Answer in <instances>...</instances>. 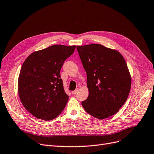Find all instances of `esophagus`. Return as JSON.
<instances>
[{
    "instance_id": "obj_1",
    "label": "esophagus",
    "mask_w": 154,
    "mask_h": 154,
    "mask_svg": "<svg viewBox=\"0 0 154 154\" xmlns=\"http://www.w3.org/2000/svg\"><path fill=\"white\" fill-rule=\"evenodd\" d=\"M79 89L77 88V89H76V90H74V91H72V95H75V94H76L78 91H79Z\"/></svg>"
}]
</instances>
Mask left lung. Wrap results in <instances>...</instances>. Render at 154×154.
I'll return each mask as SVG.
<instances>
[{
    "label": "left lung",
    "mask_w": 154,
    "mask_h": 154,
    "mask_svg": "<svg viewBox=\"0 0 154 154\" xmlns=\"http://www.w3.org/2000/svg\"><path fill=\"white\" fill-rule=\"evenodd\" d=\"M87 74L89 95L85 111L98 119L116 114L125 103L131 87L127 63L118 51L100 44L77 46Z\"/></svg>",
    "instance_id": "left-lung-1"
}]
</instances>
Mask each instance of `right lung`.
<instances>
[{
  "label": "right lung",
  "instance_id": "1",
  "mask_svg": "<svg viewBox=\"0 0 154 154\" xmlns=\"http://www.w3.org/2000/svg\"><path fill=\"white\" fill-rule=\"evenodd\" d=\"M75 46L54 45L32 52L23 62L18 81L23 107L38 119L48 121L62 112L68 100L60 70Z\"/></svg>",
  "mask_w": 154,
  "mask_h": 154
}]
</instances>
